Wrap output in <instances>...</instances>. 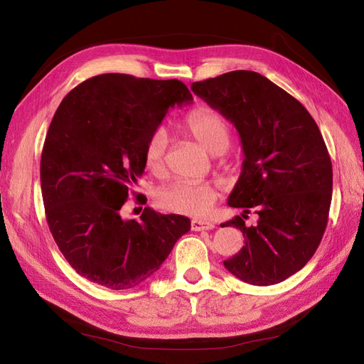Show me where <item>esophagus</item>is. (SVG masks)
Instances as JSON below:
<instances>
[{
	"mask_svg": "<svg viewBox=\"0 0 364 364\" xmlns=\"http://www.w3.org/2000/svg\"><path fill=\"white\" fill-rule=\"evenodd\" d=\"M214 228V223L203 222V220H193L191 222V229L196 230V232H200V230H211Z\"/></svg>",
	"mask_w": 364,
	"mask_h": 364,
	"instance_id": "34e87169",
	"label": "esophagus"
}]
</instances>
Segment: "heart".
Returning <instances> with one entry per match:
<instances>
[{
    "mask_svg": "<svg viewBox=\"0 0 364 364\" xmlns=\"http://www.w3.org/2000/svg\"><path fill=\"white\" fill-rule=\"evenodd\" d=\"M183 129L213 155L223 153L230 142V127L214 109L196 107L182 121ZM168 134L164 127L151 132L144 146V164L149 171L161 174L165 168ZM217 200V191L209 183L181 181L165 186L156 194L158 205L174 214L200 217L209 213Z\"/></svg>",
    "mask_w": 364,
    "mask_h": 364,
    "instance_id": "1",
    "label": "heart"
}]
</instances>
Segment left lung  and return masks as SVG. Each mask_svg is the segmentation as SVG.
Instances as JSON below:
<instances>
[{
	"label": "left lung",
	"mask_w": 364,
	"mask_h": 364,
	"mask_svg": "<svg viewBox=\"0 0 364 364\" xmlns=\"http://www.w3.org/2000/svg\"><path fill=\"white\" fill-rule=\"evenodd\" d=\"M191 91L232 123L245 161L228 205L243 208L222 226L238 228L246 245L223 261L252 285L282 282L321 245L333 193V165L310 112L255 71H230L194 82ZM259 215L246 227L245 214Z\"/></svg>",
	"instance_id": "left-lung-1"
}]
</instances>
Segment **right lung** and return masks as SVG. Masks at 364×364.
I'll use <instances>...</instances> for the list:
<instances>
[{
  "mask_svg": "<svg viewBox=\"0 0 364 364\" xmlns=\"http://www.w3.org/2000/svg\"><path fill=\"white\" fill-rule=\"evenodd\" d=\"M179 80L91 77L63 98L41 158L48 228L70 266L98 285L126 290L150 278L191 228L188 217L121 206L144 173V146L168 109L191 103Z\"/></svg>",
  "mask_w": 364,
  "mask_h": 364,
  "instance_id": "add662e5",
  "label": "right lung"
}]
</instances>
